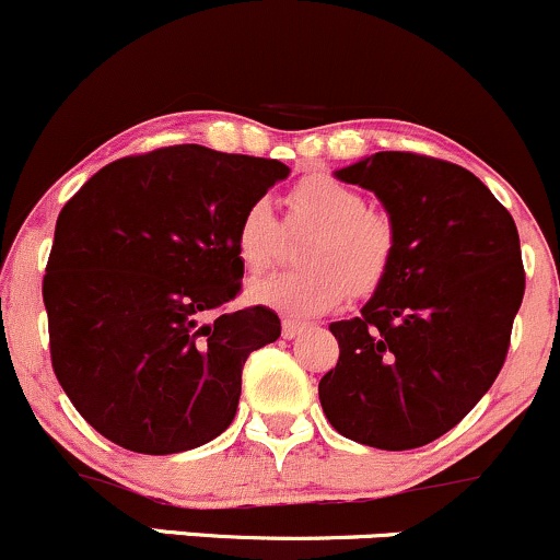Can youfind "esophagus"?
<instances>
[{"instance_id":"34e87169","label":"esophagus","mask_w":560,"mask_h":560,"mask_svg":"<svg viewBox=\"0 0 560 560\" xmlns=\"http://www.w3.org/2000/svg\"><path fill=\"white\" fill-rule=\"evenodd\" d=\"M301 330H304V323H296V319H282V338H296Z\"/></svg>"}]
</instances>
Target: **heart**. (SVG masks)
<instances>
[{"mask_svg": "<svg viewBox=\"0 0 560 560\" xmlns=\"http://www.w3.org/2000/svg\"><path fill=\"white\" fill-rule=\"evenodd\" d=\"M288 219L312 224L314 232L301 243L299 261L306 267L269 275L248 285L256 304L288 314L317 317L336 310L347 296H368L388 275L397 250V230L386 213L373 211L357 187L310 174L288 192ZM235 248L243 267L259 275L280 254V224L267 198H256L241 213Z\"/></svg>", "mask_w": 560, "mask_h": 560, "instance_id": "b5f03b06", "label": "heart"}]
</instances>
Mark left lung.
Segmentation results:
<instances>
[{"label": "left lung", "instance_id": "8db88e82", "mask_svg": "<svg viewBox=\"0 0 560 560\" xmlns=\"http://www.w3.org/2000/svg\"><path fill=\"white\" fill-rule=\"evenodd\" d=\"M336 177L375 192L397 230L388 275L360 317L332 323L319 405L341 436L416 450L455 429L498 378L524 299L518 230L457 163L383 150Z\"/></svg>", "mask_w": 560, "mask_h": 560}]
</instances>
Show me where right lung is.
<instances>
[{"label":"right lung","mask_w":560,"mask_h":560,"mask_svg":"<svg viewBox=\"0 0 560 560\" xmlns=\"http://www.w3.org/2000/svg\"><path fill=\"white\" fill-rule=\"evenodd\" d=\"M291 168L172 144L100 168L62 206L42 282L49 354L81 418L118 447L174 455L232 423L250 351L280 338L241 293L235 228Z\"/></svg>","instance_id":"obj_1"}]
</instances>
